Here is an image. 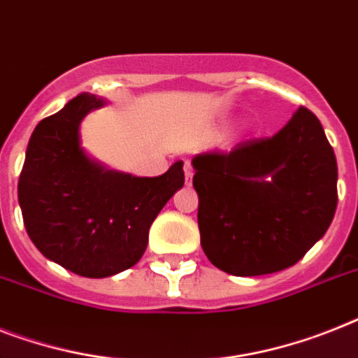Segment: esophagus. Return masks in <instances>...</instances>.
Here are the masks:
<instances>
[{
	"label": "esophagus",
	"instance_id": "esophagus-1",
	"mask_svg": "<svg viewBox=\"0 0 358 358\" xmlns=\"http://www.w3.org/2000/svg\"><path fill=\"white\" fill-rule=\"evenodd\" d=\"M184 174H185V184L191 185V182H193V165H191V162H185L184 164Z\"/></svg>",
	"mask_w": 358,
	"mask_h": 358
}]
</instances>
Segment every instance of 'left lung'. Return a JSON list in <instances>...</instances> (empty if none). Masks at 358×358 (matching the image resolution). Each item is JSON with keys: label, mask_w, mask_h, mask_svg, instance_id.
Returning a JSON list of instances; mask_svg holds the SVG:
<instances>
[{"label": "left lung", "mask_w": 358, "mask_h": 358, "mask_svg": "<svg viewBox=\"0 0 358 358\" xmlns=\"http://www.w3.org/2000/svg\"><path fill=\"white\" fill-rule=\"evenodd\" d=\"M200 245L231 275L289 268L335 217L338 167L322 123L300 106L272 138L193 158Z\"/></svg>", "instance_id": "1"}]
</instances>
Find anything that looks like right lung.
<instances>
[{"label":"right lung","instance_id":"add662e5","mask_svg":"<svg viewBox=\"0 0 358 358\" xmlns=\"http://www.w3.org/2000/svg\"><path fill=\"white\" fill-rule=\"evenodd\" d=\"M103 99L80 94L42 119L29 139L18 202L29 237L48 259L84 278H108L141 259L149 229L184 185V162L139 178L97 164L80 147V121Z\"/></svg>","mask_w":358,"mask_h":358}]
</instances>
